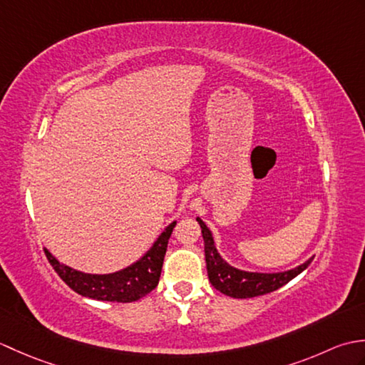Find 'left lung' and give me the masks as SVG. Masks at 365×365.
I'll return each instance as SVG.
<instances>
[{"label": "left lung", "mask_w": 365, "mask_h": 365, "mask_svg": "<svg viewBox=\"0 0 365 365\" xmlns=\"http://www.w3.org/2000/svg\"><path fill=\"white\" fill-rule=\"evenodd\" d=\"M196 221L199 222L200 229H202L208 279H210L216 290L227 294L230 298H254L281 289L282 285L290 282L293 277L302 273L314 259L311 257L298 267L287 271H277V273H259V271L240 269L232 267L230 263L221 257V254L216 250L212 230L207 227V224L199 216Z\"/></svg>", "instance_id": "1"}]
</instances>
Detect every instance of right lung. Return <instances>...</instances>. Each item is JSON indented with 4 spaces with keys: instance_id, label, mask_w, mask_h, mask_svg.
<instances>
[{
    "instance_id": "add662e5",
    "label": "right lung",
    "mask_w": 365,
    "mask_h": 365,
    "mask_svg": "<svg viewBox=\"0 0 365 365\" xmlns=\"http://www.w3.org/2000/svg\"><path fill=\"white\" fill-rule=\"evenodd\" d=\"M175 224L177 221L170 222L144 255L115 273H84V271L61 263L48 250H45V255L59 277L81 297L113 302L138 301L158 285L168 242Z\"/></svg>"
}]
</instances>
